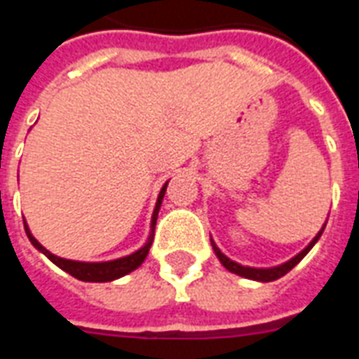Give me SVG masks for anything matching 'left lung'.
<instances>
[{
	"instance_id": "left-lung-1",
	"label": "left lung",
	"mask_w": 359,
	"mask_h": 359,
	"mask_svg": "<svg viewBox=\"0 0 359 359\" xmlns=\"http://www.w3.org/2000/svg\"><path fill=\"white\" fill-rule=\"evenodd\" d=\"M325 229V226H323ZM323 229L317 233V236L313 238V241L309 242L308 248H304L298 254V256H294L290 262H286V264L278 265V267H271V269H256V267H244V265L236 264V262H233V259H229V257L221 252V250L215 246V242L211 241V246H213V252L217 254L219 262L225 265V269H229L231 273H236V275H241V277H246V278H252V280H262V283H269V280H277V278H280L283 275H286L288 271L292 269L294 265H298L304 259V256L308 254L309 250L313 248V244H316L317 241H319V236H321V233H323Z\"/></svg>"
}]
</instances>
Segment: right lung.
<instances>
[{
    "mask_svg": "<svg viewBox=\"0 0 359 359\" xmlns=\"http://www.w3.org/2000/svg\"><path fill=\"white\" fill-rule=\"evenodd\" d=\"M165 190H167V182H165V187L161 188V192H159V198H157L156 203V210H154V215H151V233H149L148 242L142 246L138 252H134L130 256L126 257H118V259H113V262H102V264H86V262H73V259H63V257H57L51 254L50 250H46L40 244V242L36 241L34 236L30 234L28 231V226L25 225V231L28 234V241L32 242V246L38 248L42 252L43 256H48L53 262V264L61 267L63 271H67L69 275H73L74 278H79V280H86V283H107V280H115V278L123 277V275H128L130 271L138 269L142 265V262L146 259L149 252V246H151V242H154V229H156V221H157V213H159V208H161V202H163V196Z\"/></svg>",
    "mask_w": 359,
    "mask_h": 359,
    "instance_id": "add662e5",
    "label": "right lung"
}]
</instances>
